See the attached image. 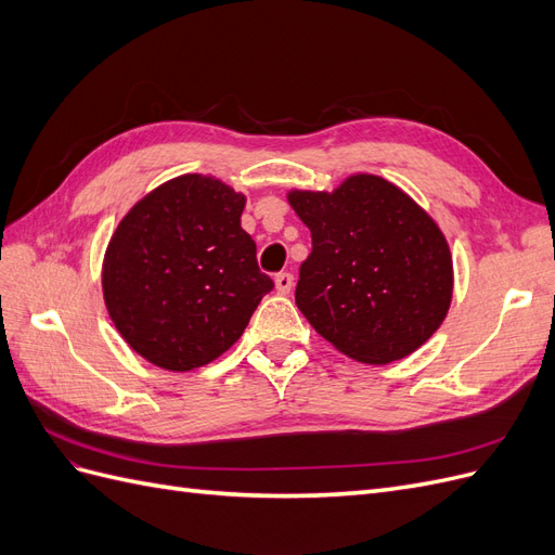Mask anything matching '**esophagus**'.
Returning a JSON list of instances; mask_svg holds the SVG:
<instances>
[{
  "instance_id": "esophagus-1",
  "label": "esophagus",
  "mask_w": 555,
  "mask_h": 555,
  "mask_svg": "<svg viewBox=\"0 0 555 555\" xmlns=\"http://www.w3.org/2000/svg\"><path fill=\"white\" fill-rule=\"evenodd\" d=\"M294 287V275L292 273H278L275 275V289L278 294H289Z\"/></svg>"
}]
</instances>
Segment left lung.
Listing matches in <instances>:
<instances>
[{"label":"left lung","instance_id":"obj_1","mask_svg":"<svg viewBox=\"0 0 555 555\" xmlns=\"http://www.w3.org/2000/svg\"><path fill=\"white\" fill-rule=\"evenodd\" d=\"M312 233L296 306L345 357L386 365L440 328L453 296L451 249L438 222L398 184L373 173L333 192L289 190Z\"/></svg>","mask_w":555,"mask_h":555}]
</instances>
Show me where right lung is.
I'll use <instances>...</instances> for the list:
<instances>
[{
    "label": "right lung",
    "mask_w": 555,
    "mask_h": 555,
    "mask_svg": "<svg viewBox=\"0 0 555 555\" xmlns=\"http://www.w3.org/2000/svg\"><path fill=\"white\" fill-rule=\"evenodd\" d=\"M245 194L184 173L133 204L102 263L104 304L139 357L188 373L236 343L273 280L241 227Z\"/></svg>",
    "instance_id": "right-lung-1"
}]
</instances>
